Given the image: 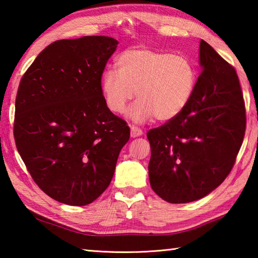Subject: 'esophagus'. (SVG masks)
Listing matches in <instances>:
<instances>
[{"instance_id": "1", "label": "esophagus", "mask_w": 258, "mask_h": 258, "mask_svg": "<svg viewBox=\"0 0 258 258\" xmlns=\"http://www.w3.org/2000/svg\"><path fill=\"white\" fill-rule=\"evenodd\" d=\"M141 135H142L141 128L138 127V126H134V125L131 126V137L138 138V137H141Z\"/></svg>"}]
</instances>
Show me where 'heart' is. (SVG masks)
Returning a JSON list of instances; mask_svg holds the SVG:
<instances>
[{"instance_id":"b5f03b06","label":"heart","mask_w":258,"mask_h":258,"mask_svg":"<svg viewBox=\"0 0 258 258\" xmlns=\"http://www.w3.org/2000/svg\"><path fill=\"white\" fill-rule=\"evenodd\" d=\"M116 66L118 72L108 69L102 75L104 100L112 112L123 113L137 91L130 117L138 123L176 118L194 97L197 71L184 55L138 46L120 53Z\"/></svg>"}]
</instances>
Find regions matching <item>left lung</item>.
Returning a JSON list of instances; mask_svg holds the SVG:
<instances>
[{"label": "left lung", "instance_id": "8db88e82", "mask_svg": "<svg viewBox=\"0 0 258 258\" xmlns=\"http://www.w3.org/2000/svg\"><path fill=\"white\" fill-rule=\"evenodd\" d=\"M203 71L180 116L147 133L150 185L171 204L198 200L223 182L246 131V108L235 69L200 41Z\"/></svg>", "mask_w": 258, "mask_h": 258}]
</instances>
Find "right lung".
<instances>
[{"label": "right lung", "instance_id": "obj_1", "mask_svg": "<svg viewBox=\"0 0 258 258\" xmlns=\"http://www.w3.org/2000/svg\"><path fill=\"white\" fill-rule=\"evenodd\" d=\"M117 44L108 36L55 41L21 77L16 146L34 182L56 202L93 203L110 184L130 139V127L109 110L101 89Z\"/></svg>", "mask_w": 258, "mask_h": 258}]
</instances>
